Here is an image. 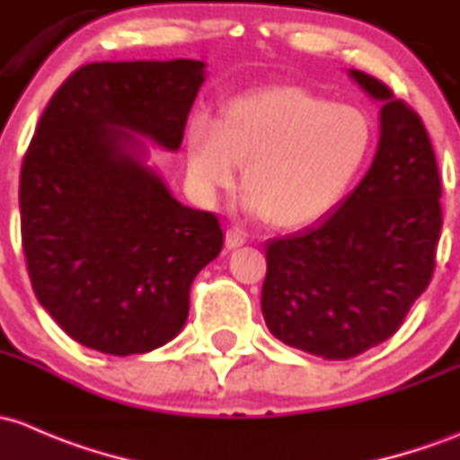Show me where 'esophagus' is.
<instances>
[{"label":"esophagus","instance_id":"34e87169","mask_svg":"<svg viewBox=\"0 0 460 460\" xmlns=\"http://www.w3.org/2000/svg\"><path fill=\"white\" fill-rule=\"evenodd\" d=\"M243 243H245V234L239 228H230L228 232H226V245H228L230 250L239 248V245H243Z\"/></svg>","mask_w":460,"mask_h":460}]
</instances>
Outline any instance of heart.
I'll list each match as a JSON object with an SVG mask.
<instances>
[{"mask_svg":"<svg viewBox=\"0 0 460 460\" xmlns=\"http://www.w3.org/2000/svg\"><path fill=\"white\" fill-rule=\"evenodd\" d=\"M374 124L366 111L299 86H268L232 99L224 119H190L186 165L203 199L228 190L245 164V208L286 230L334 210L366 170Z\"/></svg>","mask_w":460,"mask_h":460,"instance_id":"b5f03b06","label":"heart"}]
</instances>
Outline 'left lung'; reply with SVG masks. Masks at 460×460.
Listing matches in <instances>:
<instances>
[{
	"label": "left lung",
	"mask_w": 460,
	"mask_h": 460,
	"mask_svg": "<svg viewBox=\"0 0 460 460\" xmlns=\"http://www.w3.org/2000/svg\"><path fill=\"white\" fill-rule=\"evenodd\" d=\"M349 77L381 102V139L357 188L319 226L265 243L261 310L290 348L328 361L390 339L432 281L441 177L420 117L378 79Z\"/></svg>",
	"instance_id": "8db88e82"
}]
</instances>
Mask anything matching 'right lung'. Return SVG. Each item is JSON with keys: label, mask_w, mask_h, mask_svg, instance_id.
Returning a JSON list of instances; mask_svg holds the SVG:
<instances>
[{"label": "right lung", "mask_w": 460, "mask_h": 460, "mask_svg": "<svg viewBox=\"0 0 460 460\" xmlns=\"http://www.w3.org/2000/svg\"><path fill=\"white\" fill-rule=\"evenodd\" d=\"M206 79L195 59L97 61L46 106L19 179L37 299L61 330L130 357L181 332L190 286L224 245L212 212L170 195L148 146L179 150Z\"/></svg>", "instance_id": "right-lung-1"}]
</instances>
